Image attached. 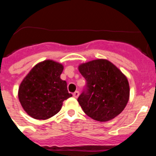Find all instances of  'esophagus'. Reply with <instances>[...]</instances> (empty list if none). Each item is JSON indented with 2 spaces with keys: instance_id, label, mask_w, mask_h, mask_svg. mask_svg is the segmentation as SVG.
<instances>
[{
  "instance_id": "obj_1",
  "label": "esophagus",
  "mask_w": 156,
  "mask_h": 156,
  "mask_svg": "<svg viewBox=\"0 0 156 156\" xmlns=\"http://www.w3.org/2000/svg\"><path fill=\"white\" fill-rule=\"evenodd\" d=\"M79 95H80V93L78 90H76V91H75L73 93V97L76 98H77L79 97Z\"/></svg>"
}]
</instances>
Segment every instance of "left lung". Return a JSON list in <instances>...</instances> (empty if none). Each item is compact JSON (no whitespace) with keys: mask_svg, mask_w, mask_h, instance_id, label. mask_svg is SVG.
<instances>
[{"mask_svg":"<svg viewBox=\"0 0 156 156\" xmlns=\"http://www.w3.org/2000/svg\"><path fill=\"white\" fill-rule=\"evenodd\" d=\"M79 71L86 85L77 101L85 113L100 122L120 114L129 96V83L122 72L105 59L81 64Z\"/></svg>","mask_w":156,"mask_h":156,"instance_id":"obj_1","label":"left lung"}]
</instances>
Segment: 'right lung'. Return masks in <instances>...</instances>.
<instances>
[{"instance_id":"1","label":"right lung","mask_w":156,"mask_h":156,"mask_svg":"<svg viewBox=\"0 0 156 156\" xmlns=\"http://www.w3.org/2000/svg\"><path fill=\"white\" fill-rule=\"evenodd\" d=\"M63 66L51 60L36 65L19 88L23 109L37 119H49L57 114L65 100L72 97L67 83L60 78Z\"/></svg>"}]
</instances>
